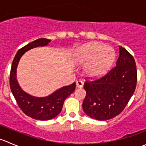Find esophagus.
Segmentation results:
<instances>
[{
    "instance_id": "obj_1",
    "label": "esophagus",
    "mask_w": 146,
    "mask_h": 146,
    "mask_svg": "<svg viewBox=\"0 0 146 146\" xmlns=\"http://www.w3.org/2000/svg\"><path fill=\"white\" fill-rule=\"evenodd\" d=\"M83 86V82H82L81 80H78L76 81V87L78 88H81Z\"/></svg>"
}]
</instances>
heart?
Returning a JSON list of instances; mask_svg holds the SVG:
<instances>
[{"instance_id": "obj_1", "label": "heart", "mask_w": 146, "mask_h": 146, "mask_svg": "<svg viewBox=\"0 0 146 146\" xmlns=\"http://www.w3.org/2000/svg\"><path fill=\"white\" fill-rule=\"evenodd\" d=\"M115 58L111 47L100 42H89L79 47L75 52L74 60L77 64H85V74L90 78L104 75L111 67Z\"/></svg>"}]
</instances>
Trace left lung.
Here are the masks:
<instances>
[{"label": "left lung", "mask_w": 146, "mask_h": 146, "mask_svg": "<svg viewBox=\"0 0 146 146\" xmlns=\"http://www.w3.org/2000/svg\"><path fill=\"white\" fill-rule=\"evenodd\" d=\"M137 82L136 65L133 56L119 46L116 66L95 81H86V96L82 102L88 117L100 121L119 115L134 93Z\"/></svg>", "instance_id": "obj_1"}]
</instances>
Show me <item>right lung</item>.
<instances>
[{
    "mask_svg": "<svg viewBox=\"0 0 146 146\" xmlns=\"http://www.w3.org/2000/svg\"><path fill=\"white\" fill-rule=\"evenodd\" d=\"M51 41L41 38L20 48L15 56L10 70V89L17 104L26 115L36 120H49L56 117L62 110L65 100L76 89V82H73L71 85L59 88L48 96L38 98L25 92L19 85L17 80V68L20 58L26 51L36 47L45 46Z\"/></svg>",
    "mask_w": 146,
    "mask_h": 146,
    "instance_id": "obj_1",
    "label": "right lung"
}]
</instances>
